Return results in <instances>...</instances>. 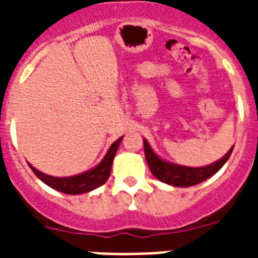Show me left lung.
<instances>
[{
    "label": "left lung",
    "mask_w": 258,
    "mask_h": 258,
    "mask_svg": "<svg viewBox=\"0 0 258 258\" xmlns=\"http://www.w3.org/2000/svg\"><path fill=\"white\" fill-rule=\"evenodd\" d=\"M143 145H145L146 160H147L152 174L159 181L170 184V186H174V187H190V186H194V184H198L208 179L209 177L216 174L225 165V163L229 160L232 150H234V146H232L231 149L221 159L206 166H186L170 163V161L159 156L152 150L149 141L146 138H143Z\"/></svg>",
    "instance_id": "1"
}]
</instances>
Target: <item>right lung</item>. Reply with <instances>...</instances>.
Wrapping results in <instances>:
<instances>
[{"label":"right lung","mask_w":258,"mask_h":258,"mask_svg":"<svg viewBox=\"0 0 258 258\" xmlns=\"http://www.w3.org/2000/svg\"><path fill=\"white\" fill-rule=\"evenodd\" d=\"M121 141L122 137H120L117 141H115L112 145L109 146V149L107 150L103 159L94 168L79 173V174L70 175V177H54V175L45 174V173L36 169L35 166L31 165L29 163L28 165L32 172L35 173L41 181L47 184L49 187L59 191V192L68 194V195H80V194L90 192L95 188L101 187L102 184L107 182L109 174H111L113 157H115L116 151H117Z\"/></svg>","instance_id":"obj_1"}]
</instances>
